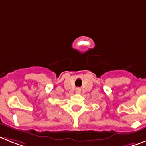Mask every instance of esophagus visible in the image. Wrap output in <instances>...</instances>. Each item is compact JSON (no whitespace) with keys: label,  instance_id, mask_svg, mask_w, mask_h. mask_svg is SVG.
I'll return each instance as SVG.
<instances>
[{"label":"esophagus","instance_id":"34e87169","mask_svg":"<svg viewBox=\"0 0 146 146\" xmlns=\"http://www.w3.org/2000/svg\"><path fill=\"white\" fill-rule=\"evenodd\" d=\"M80 90H81V89L79 88H76V91L77 92V93H79V92H80Z\"/></svg>","mask_w":146,"mask_h":146}]
</instances>
